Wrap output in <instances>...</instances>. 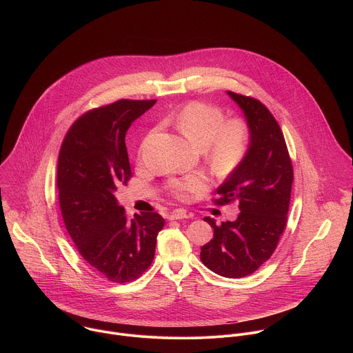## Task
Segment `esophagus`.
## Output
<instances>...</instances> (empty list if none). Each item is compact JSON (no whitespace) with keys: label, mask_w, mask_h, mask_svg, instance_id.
Listing matches in <instances>:
<instances>
[{"label":"esophagus","mask_w":353,"mask_h":353,"mask_svg":"<svg viewBox=\"0 0 353 353\" xmlns=\"http://www.w3.org/2000/svg\"><path fill=\"white\" fill-rule=\"evenodd\" d=\"M169 221H179V219H187L190 218V214H187L185 211L183 210H174L173 212L169 214Z\"/></svg>","instance_id":"esophagus-1"}]
</instances>
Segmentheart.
I'll return each instance as SVG.
<instances>
[{
    "mask_svg": "<svg viewBox=\"0 0 353 353\" xmlns=\"http://www.w3.org/2000/svg\"><path fill=\"white\" fill-rule=\"evenodd\" d=\"M177 130L194 145L205 148L212 166L222 174L234 172L245 159L250 149V128L240 117L225 120L221 108L194 100L181 108L174 117ZM208 188L203 176L172 179L166 191L180 201H188Z\"/></svg>",
    "mask_w": 353,
    "mask_h": 353,
    "instance_id": "1",
    "label": "heart"
}]
</instances>
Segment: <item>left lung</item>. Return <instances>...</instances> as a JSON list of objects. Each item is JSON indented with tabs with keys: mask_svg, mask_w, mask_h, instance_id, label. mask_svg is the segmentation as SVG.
<instances>
[{
	"mask_svg": "<svg viewBox=\"0 0 353 353\" xmlns=\"http://www.w3.org/2000/svg\"><path fill=\"white\" fill-rule=\"evenodd\" d=\"M228 93L247 119L250 149L216 190L214 204L237 203L240 214L222 225L204 218L214 229V239L201 247V261L218 275L243 278L271 259L286 228L293 166L283 132L267 106L256 97Z\"/></svg>",
	"mask_w": 353,
	"mask_h": 353,
	"instance_id": "8db88e82",
	"label": "left lung"
}]
</instances>
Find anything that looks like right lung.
<instances>
[{
  "label": "right lung",
  "instance_id": "add662e5",
  "mask_svg": "<svg viewBox=\"0 0 353 353\" xmlns=\"http://www.w3.org/2000/svg\"><path fill=\"white\" fill-rule=\"evenodd\" d=\"M157 100L121 99L78 117L60 148L57 190L65 229L81 257L116 283L138 279L154 261L158 212L128 218L114 191L132 177L125 134Z\"/></svg>",
  "mask_w": 353,
  "mask_h": 353
}]
</instances>
